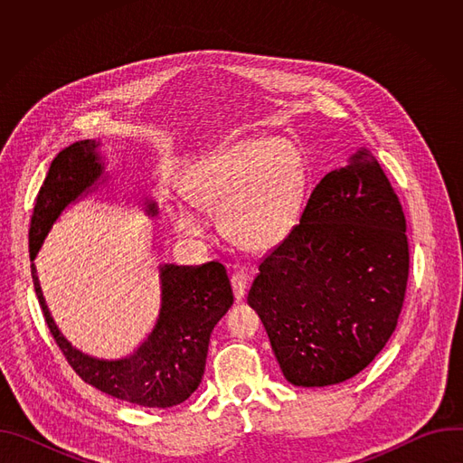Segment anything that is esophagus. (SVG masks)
I'll return each mask as SVG.
<instances>
[{
  "label": "esophagus",
  "instance_id": "34e87169",
  "mask_svg": "<svg viewBox=\"0 0 463 463\" xmlns=\"http://www.w3.org/2000/svg\"><path fill=\"white\" fill-rule=\"evenodd\" d=\"M231 284H232V291H234V298L240 302L245 297V289L249 284V277L243 273H236L231 277Z\"/></svg>",
  "mask_w": 463,
  "mask_h": 463
}]
</instances>
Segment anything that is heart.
Instances as JSON below:
<instances>
[{
  "label": "heart",
  "instance_id": "b5f03b06",
  "mask_svg": "<svg viewBox=\"0 0 463 463\" xmlns=\"http://www.w3.org/2000/svg\"><path fill=\"white\" fill-rule=\"evenodd\" d=\"M302 152L284 139H243L192 165L181 190L186 203L218 216V229L240 250L277 249L297 227L307 190ZM174 229L200 238L202 225L184 207H170Z\"/></svg>",
  "mask_w": 463,
  "mask_h": 463
}]
</instances>
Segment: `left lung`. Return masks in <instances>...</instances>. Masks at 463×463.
Masks as SVG:
<instances>
[{"label": "left lung", "instance_id": "1", "mask_svg": "<svg viewBox=\"0 0 463 463\" xmlns=\"http://www.w3.org/2000/svg\"><path fill=\"white\" fill-rule=\"evenodd\" d=\"M247 295L284 377L327 386L364 370L392 337L409 279L402 203L368 148L326 174Z\"/></svg>", "mask_w": 463, "mask_h": 463}]
</instances>
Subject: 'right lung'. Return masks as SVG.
I'll use <instances>...</instances> for the list:
<instances>
[{"instance_id": "right-lung-1", "label": "right lung", "mask_w": 463, "mask_h": 463, "mask_svg": "<svg viewBox=\"0 0 463 463\" xmlns=\"http://www.w3.org/2000/svg\"><path fill=\"white\" fill-rule=\"evenodd\" d=\"M106 166L100 143L93 139L68 146L51 163L29 232L34 291L56 345L88 384L128 403L168 409L188 400L200 386L213 329L232 306L231 282L222 263H159L161 304L154 327L134 352L118 359L93 357L65 339L49 311L36 273L34 260L52 225L71 205L109 183ZM137 205L148 218L159 216L150 195H143Z\"/></svg>"}]
</instances>
